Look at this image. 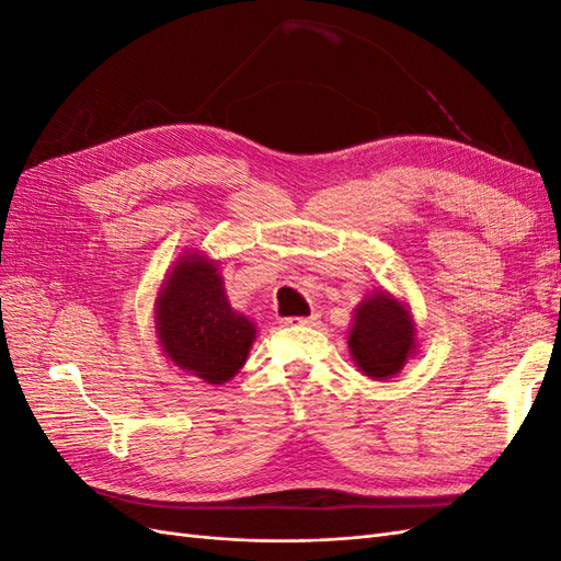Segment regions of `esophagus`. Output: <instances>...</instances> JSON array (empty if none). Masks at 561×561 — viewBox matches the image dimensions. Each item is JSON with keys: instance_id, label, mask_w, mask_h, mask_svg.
Wrapping results in <instances>:
<instances>
[{"instance_id": "1", "label": "esophagus", "mask_w": 561, "mask_h": 561, "mask_svg": "<svg viewBox=\"0 0 561 561\" xmlns=\"http://www.w3.org/2000/svg\"><path fill=\"white\" fill-rule=\"evenodd\" d=\"M318 322V313L311 316H293V318H285V325H316Z\"/></svg>"}]
</instances>
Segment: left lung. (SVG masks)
Here are the masks:
<instances>
[{
	"label": "left lung",
	"instance_id": "left-lung-1",
	"mask_svg": "<svg viewBox=\"0 0 561 561\" xmlns=\"http://www.w3.org/2000/svg\"><path fill=\"white\" fill-rule=\"evenodd\" d=\"M348 348L367 377L398 375L414 353V325L402 304L386 293L365 299L355 311Z\"/></svg>",
	"mask_w": 561,
	"mask_h": 561
}]
</instances>
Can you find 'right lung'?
Masks as SVG:
<instances>
[{
  "instance_id": "add662e5",
  "label": "right lung",
  "mask_w": 561,
  "mask_h": 561,
  "mask_svg": "<svg viewBox=\"0 0 561 561\" xmlns=\"http://www.w3.org/2000/svg\"><path fill=\"white\" fill-rule=\"evenodd\" d=\"M157 330L168 358L208 383L229 381L248 358L254 325L236 313L217 264L182 257L157 299Z\"/></svg>"
}]
</instances>
